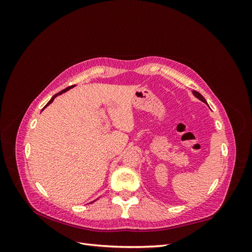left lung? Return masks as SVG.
<instances>
[{
    "instance_id": "left-lung-1",
    "label": "left lung",
    "mask_w": 252,
    "mask_h": 252,
    "mask_svg": "<svg viewBox=\"0 0 252 252\" xmlns=\"http://www.w3.org/2000/svg\"><path fill=\"white\" fill-rule=\"evenodd\" d=\"M192 94H193L197 98H199V100H201V101L204 102L205 104H207V102H206V100H205V97H204L200 93H197V91L194 90V91H192ZM207 105H208V104H207Z\"/></svg>"
}]
</instances>
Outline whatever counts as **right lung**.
<instances>
[{"instance_id":"1","label":"right lung","mask_w":252,"mask_h":252,"mask_svg":"<svg viewBox=\"0 0 252 252\" xmlns=\"http://www.w3.org/2000/svg\"><path fill=\"white\" fill-rule=\"evenodd\" d=\"M71 87H73V86H70V87H67V88H65L64 90H62V91H60V93H59V94H55V95H53V96L51 97V100H50V101H49V102L47 103V105H46V106H48V105H49L50 103H52V102H53V100H55V97H56L57 95H59V94H62L63 93H65V91H67V90H69V89H70ZM46 106H45V107H46ZM45 107H44V108H45ZM44 108H43V109H44Z\"/></svg>"}]
</instances>
